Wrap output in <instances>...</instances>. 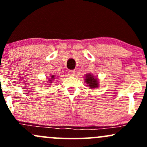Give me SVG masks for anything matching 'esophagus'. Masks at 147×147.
Masks as SVG:
<instances>
[{
  "label": "esophagus",
  "mask_w": 147,
  "mask_h": 147,
  "mask_svg": "<svg viewBox=\"0 0 147 147\" xmlns=\"http://www.w3.org/2000/svg\"><path fill=\"white\" fill-rule=\"evenodd\" d=\"M69 76H75V70H69L68 72Z\"/></svg>",
  "instance_id": "34e87169"
}]
</instances>
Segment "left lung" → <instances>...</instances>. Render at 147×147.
Instances as JSON below:
<instances>
[{
  "mask_svg": "<svg viewBox=\"0 0 147 147\" xmlns=\"http://www.w3.org/2000/svg\"><path fill=\"white\" fill-rule=\"evenodd\" d=\"M86 83L88 86L92 88H95L96 87H98V81L96 78H94V77L92 75H91L90 74H87L86 75Z\"/></svg>",
  "mask_w": 147,
  "mask_h": 147,
  "instance_id": "8db88e82",
  "label": "left lung"
}]
</instances>
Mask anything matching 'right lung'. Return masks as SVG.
I'll return each instance as SVG.
<instances>
[{"mask_svg": "<svg viewBox=\"0 0 147 147\" xmlns=\"http://www.w3.org/2000/svg\"><path fill=\"white\" fill-rule=\"evenodd\" d=\"M54 78H55V76H54V75H52V77H51V79H50V82H52V80H53V79H54Z\"/></svg>", "mask_w": 147, "mask_h": 147, "instance_id": "1", "label": "right lung"}]
</instances>
